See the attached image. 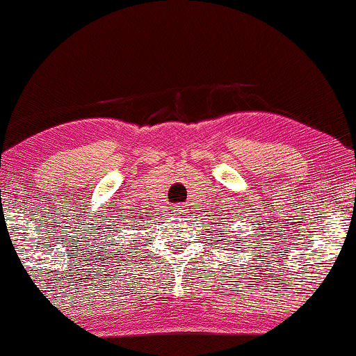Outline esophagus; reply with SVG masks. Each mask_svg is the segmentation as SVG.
<instances>
[{
	"label": "esophagus",
	"instance_id": "34e87169",
	"mask_svg": "<svg viewBox=\"0 0 356 356\" xmlns=\"http://www.w3.org/2000/svg\"><path fill=\"white\" fill-rule=\"evenodd\" d=\"M175 211H179V213H181V211H182V205H177V210H175Z\"/></svg>",
	"mask_w": 356,
	"mask_h": 356
}]
</instances>
